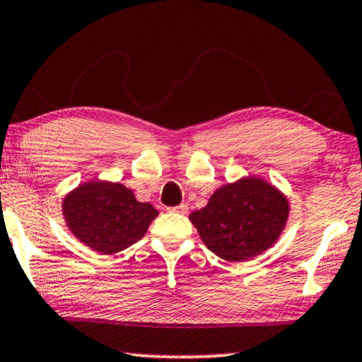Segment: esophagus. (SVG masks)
<instances>
[{
	"instance_id": "obj_1",
	"label": "esophagus",
	"mask_w": 362,
	"mask_h": 362,
	"mask_svg": "<svg viewBox=\"0 0 362 362\" xmlns=\"http://www.w3.org/2000/svg\"><path fill=\"white\" fill-rule=\"evenodd\" d=\"M169 211H170V212H175V214H180V216H185V214L188 212V206H187V204H180V206L170 207Z\"/></svg>"
}]
</instances>
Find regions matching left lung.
Segmentation results:
<instances>
[{
    "instance_id": "left-lung-1",
    "label": "left lung",
    "mask_w": 362,
    "mask_h": 362,
    "mask_svg": "<svg viewBox=\"0 0 362 362\" xmlns=\"http://www.w3.org/2000/svg\"><path fill=\"white\" fill-rule=\"evenodd\" d=\"M289 211L283 192L265 179L247 175L216 189L189 220L211 252L226 262H246L279 240Z\"/></svg>"
}]
</instances>
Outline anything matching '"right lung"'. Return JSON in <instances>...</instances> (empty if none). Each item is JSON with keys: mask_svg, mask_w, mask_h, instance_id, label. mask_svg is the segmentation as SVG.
<instances>
[{"mask_svg": "<svg viewBox=\"0 0 362 362\" xmlns=\"http://www.w3.org/2000/svg\"><path fill=\"white\" fill-rule=\"evenodd\" d=\"M62 214L84 246L112 255L142 240L159 212L119 182L89 180L65 194Z\"/></svg>", "mask_w": 362, "mask_h": 362, "instance_id": "1", "label": "right lung"}]
</instances>
